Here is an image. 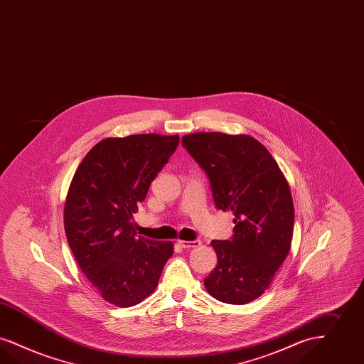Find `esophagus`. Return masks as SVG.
<instances>
[{"label":"esophagus","instance_id":"esophagus-1","mask_svg":"<svg viewBox=\"0 0 364 364\" xmlns=\"http://www.w3.org/2000/svg\"><path fill=\"white\" fill-rule=\"evenodd\" d=\"M178 245L184 249H191V247H196L200 245V241H184V240H178Z\"/></svg>","mask_w":364,"mask_h":364}]
</instances>
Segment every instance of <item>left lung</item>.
<instances>
[{"instance_id": "1", "label": "left lung", "mask_w": 364, "mask_h": 364, "mask_svg": "<svg viewBox=\"0 0 364 364\" xmlns=\"http://www.w3.org/2000/svg\"><path fill=\"white\" fill-rule=\"evenodd\" d=\"M183 146L211 183L219 210L233 213V238L211 241L218 264L204 279L225 304L245 305L268 289L290 252L294 203L287 178L267 147L247 134L195 132Z\"/></svg>"}]
</instances>
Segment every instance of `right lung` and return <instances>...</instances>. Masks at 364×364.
Returning <instances> with one entry per match:
<instances>
[{"mask_svg":"<svg viewBox=\"0 0 364 364\" xmlns=\"http://www.w3.org/2000/svg\"><path fill=\"white\" fill-rule=\"evenodd\" d=\"M178 145V135L135 134L93 146L74 173L63 208L68 242L104 301L141 304L159 286L173 242L138 237L131 222Z\"/></svg>","mask_w":364,"mask_h":364,"instance_id":"1","label":"right lung"}]
</instances>
